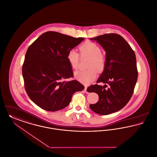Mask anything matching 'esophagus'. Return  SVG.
<instances>
[{"instance_id":"1","label":"esophagus","mask_w":157,"mask_h":157,"mask_svg":"<svg viewBox=\"0 0 157 157\" xmlns=\"http://www.w3.org/2000/svg\"><path fill=\"white\" fill-rule=\"evenodd\" d=\"M84 91H85V92H86V94H88V93H89V92L87 91V87H86V86H85Z\"/></svg>"}]
</instances>
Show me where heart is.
<instances>
[{
  "label": "heart",
  "mask_w": 157,
  "mask_h": 157,
  "mask_svg": "<svg viewBox=\"0 0 157 157\" xmlns=\"http://www.w3.org/2000/svg\"><path fill=\"white\" fill-rule=\"evenodd\" d=\"M80 55L82 56H88L87 67L86 70L77 71L75 73V78L81 83L88 84L95 78L97 70L102 72L106 65V57L101 52V48L97 43L90 41H86L79 46ZM66 59L71 67L76 69L78 67L79 54L74 49L70 50L66 56Z\"/></svg>",
  "instance_id": "obj_1"
}]
</instances>
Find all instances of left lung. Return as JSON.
I'll return each instance as SVG.
<instances>
[{
	"label": "left lung",
	"mask_w": 157,
	"mask_h": 157,
	"mask_svg": "<svg viewBox=\"0 0 157 157\" xmlns=\"http://www.w3.org/2000/svg\"><path fill=\"white\" fill-rule=\"evenodd\" d=\"M91 40H95L106 52V65L97 83L107 85H92L88 92H95L98 101L90 104L95 113L107 115L123 109L130 100L138 79V72L134 51L128 43L117 34H105Z\"/></svg>",
	"instance_id": "8db88e82"
}]
</instances>
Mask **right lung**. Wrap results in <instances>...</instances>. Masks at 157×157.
Here are the masks:
<instances>
[{
  "label": "right lung",
  "instance_id": "obj_1",
  "mask_svg": "<svg viewBox=\"0 0 157 157\" xmlns=\"http://www.w3.org/2000/svg\"><path fill=\"white\" fill-rule=\"evenodd\" d=\"M83 39L47 31L28 47L22 65L24 86L29 98L40 108L49 111L64 109L75 92L84 89L76 80L65 81L74 76L67 53Z\"/></svg>",
  "mask_w": 157,
  "mask_h": 157
}]
</instances>
